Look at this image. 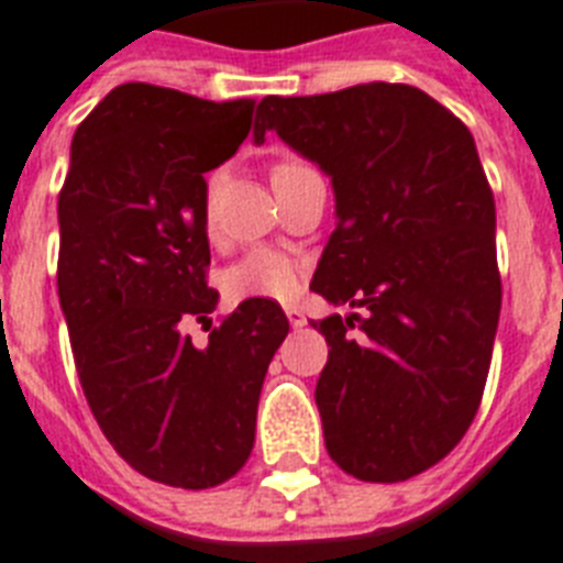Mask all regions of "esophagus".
I'll use <instances>...</instances> for the list:
<instances>
[{
	"mask_svg": "<svg viewBox=\"0 0 563 563\" xmlns=\"http://www.w3.org/2000/svg\"><path fill=\"white\" fill-rule=\"evenodd\" d=\"M285 313H287V319H290V325H294V328H302L305 322H308V319H305L302 310L296 308V305H287Z\"/></svg>",
	"mask_w": 563,
	"mask_h": 563,
	"instance_id": "34e87169",
	"label": "esophagus"
}]
</instances>
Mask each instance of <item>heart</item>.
Here are the masks:
<instances>
[{
  "label": "heart",
  "instance_id": "heart-1",
  "mask_svg": "<svg viewBox=\"0 0 563 563\" xmlns=\"http://www.w3.org/2000/svg\"><path fill=\"white\" fill-rule=\"evenodd\" d=\"M294 168H302V162H278L273 177ZM211 197H214V183H209L206 206H211ZM299 287H302V276H299L296 261L278 250H253L223 273V294L229 296V302H253V299L287 302L299 294Z\"/></svg>",
  "mask_w": 563,
  "mask_h": 563
}]
</instances>
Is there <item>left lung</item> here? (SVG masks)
<instances>
[{"mask_svg": "<svg viewBox=\"0 0 563 563\" xmlns=\"http://www.w3.org/2000/svg\"><path fill=\"white\" fill-rule=\"evenodd\" d=\"M267 130L334 186L336 229L310 287L363 308L313 322L331 345L317 380L325 448L363 483H401L460 444L492 366L497 214L474 136L427 92L384 80L267 96L258 145Z\"/></svg>", "mask_w": 563, "mask_h": 563, "instance_id": "obj_1", "label": "left lung"}]
</instances>
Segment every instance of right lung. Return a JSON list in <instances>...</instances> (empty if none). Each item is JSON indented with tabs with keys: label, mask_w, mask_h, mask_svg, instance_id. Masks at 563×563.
Here are the masks:
<instances>
[{
	"label": "right lung",
	"mask_w": 563,
	"mask_h": 563,
	"mask_svg": "<svg viewBox=\"0 0 563 563\" xmlns=\"http://www.w3.org/2000/svg\"><path fill=\"white\" fill-rule=\"evenodd\" d=\"M253 110L121 84L75 130L57 197V294L89 409L133 471L191 492L250 460L261 384L290 331L276 302L253 299L206 349L183 334L218 305L203 174L250 136Z\"/></svg>",
	"instance_id": "add662e5"
}]
</instances>
